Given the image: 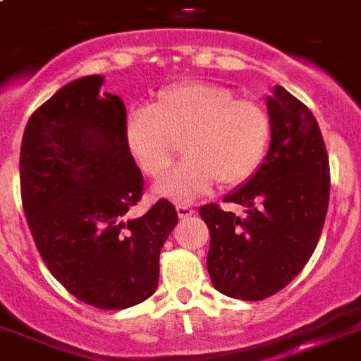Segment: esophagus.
<instances>
[{
  "label": "esophagus",
  "mask_w": 361,
  "mask_h": 361,
  "mask_svg": "<svg viewBox=\"0 0 361 361\" xmlns=\"http://www.w3.org/2000/svg\"><path fill=\"white\" fill-rule=\"evenodd\" d=\"M176 212H178V216H180L181 219H183V217H189V216H192V214H195V210H192V208L189 204H178V206H176Z\"/></svg>",
  "instance_id": "esophagus-1"
}]
</instances>
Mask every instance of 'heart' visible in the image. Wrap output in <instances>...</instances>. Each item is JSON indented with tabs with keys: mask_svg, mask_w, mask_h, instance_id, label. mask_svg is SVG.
<instances>
[{
	"mask_svg": "<svg viewBox=\"0 0 361 361\" xmlns=\"http://www.w3.org/2000/svg\"><path fill=\"white\" fill-rule=\"evenodd\" d=\"M271 117L261 104L236 98L224 85L183 81L159 90L153 106L132 107L125 140L147 176L169 169L181 144L185 161L155 183L159 197L189 202L216 181L233 187L257 172L271 142Z\"/></svg>",
	"mask_w": 361,
	"mask_h": 361,
	"instance_id": "heart-1",
	"label": "heart"
}]
</instances>
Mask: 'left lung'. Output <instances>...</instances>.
Returning <instances> with one entry per match:
<instances>
[{
  "mask_svg": "<svg viewBox=\"0 0 361 361\" xmlns=\"http://www.w3.org/2000/svg\"><path fill=\"white\" fill-rule=\"evenodd\" d=\"M271 144L250 180L225 197L242 216L206 204L208 272L224 295L261 301L290 284L322 235L329 202V161L320 126L284 87L267 96Z\"/></svg>",
  "mask_w": 361,
  "mask_h": 361,
  "instance_id": "1",
  "label": "left lung"
}]
</instances>
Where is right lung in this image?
<instances>
[{"label":"right lung","instance_id":"add662e5","mask_svg":"<svg viewBox=\"0 0 361 361\" xmlns=\"http://www.w3.org/2000/svg\"><path fill=\"white\" fill-rule=\"evenodd\" d=\"M102 85V75L81 77L35 109L22 136L20 191L52 276L79 301L119 310L155 293L178 214L161 199L128 216L144 176L126 145L125 104Z\"/></svg>","mask_w":361,"mask_h":361}]
</instances>
